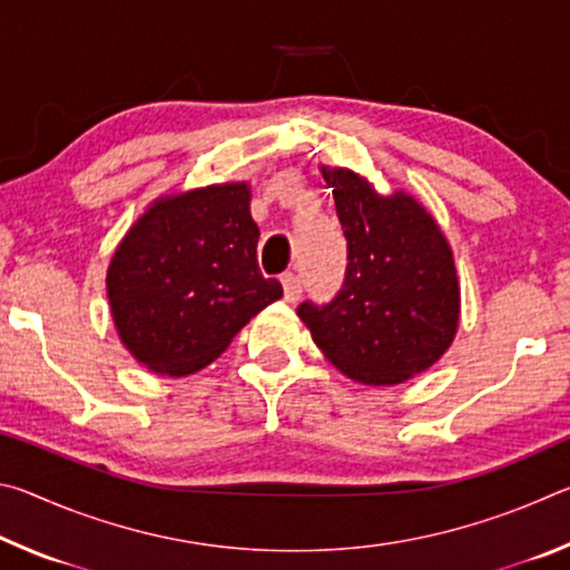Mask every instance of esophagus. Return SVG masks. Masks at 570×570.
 <instances>
[{"label": "esophagus", "instance_id": "obj_1", "mask_svg": "<svg viewBox=\"0 0 570 570\" xmlns=\"http://www.w3.org/2000/svg\"><path fill=\"white\" fill-rule=\"evenodd\" d=\"M282 286H284V298L288 304L298 302V296H302V278H298L296 274H284Z\"/></svg>", "mask_w": 570, "mask_h": 570}]
</instances>
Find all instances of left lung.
Returning a JSON list of instances; mask_svg holds the SVG:
<instances>
[{"label":"left lung","mask_w":570,"mask_h":570,"mask_svg":"<svg viewBox=\"0 0 570 570\" xmlns=\"http://www.w3.org/2000/svg\"><path fill=\"white\" fill-rule=\"evenodd\" d=\"M346 236V276L332 304L298 320L344 377L392 387L428 372L460 324L455 258L438 220L404 190L380 193L352 168L320 166Z\"/></svg>","instance_id":"left-lung-1"}]
</instances>
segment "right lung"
<instances>
[{"instance_id": "obj_1", "label": "right lung", "mask_w": 570, "mask_h": 570, "mask_svg": "<svg viewBox=\"0 0 570 570\" xmlns=\"http://www.w3.org/2000/svg\"><path fill=\"white\" fill-rule=\"evenodd\" d=\"M258 226L246 180L153 200L110 258L108 302L120 342L150 372L188 377L276 298L256 264Z\"/></svg>"}]
</instances>
